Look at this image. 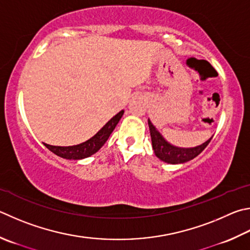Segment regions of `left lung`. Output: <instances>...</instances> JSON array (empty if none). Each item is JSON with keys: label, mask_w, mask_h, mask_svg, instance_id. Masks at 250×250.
Listing matches in <instances>:
<instances>
[{"label": "left lung", "mask_w": 250, "mask_h": 250, "mask_svg": "<svg viewBox=\"0 0 250 250\" xmlns=\"http://www.w3.org/2000/svg\"><path fill=\"white\" fill-rule=\"evenodd\" d=\"M148 126L149 133H151L152 146L154 149V153H155V155L160 158L161 161L168 163V164H181V163H186L192 160V158L198 156L199 154L208 146V144L210 143V141L212 139H208L207 142H204L203 144L196 147H177L167 142V141L163 138V135L158 132L157 129L153 125L149 119Z\"/></svg>", "instance_id": "1"}]
</instances>
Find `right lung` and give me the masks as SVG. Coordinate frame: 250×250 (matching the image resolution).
<instances>
[{
  "label": "right lung",
  "mask_w": 250,
  "mask_h": 250,
  "mask_svg": "<svg viewBox=\"0 0 250 250\" xmlns=\"http://www.w3.org/2000/svg\"><path fill=\"white\" fill-rule=\"evenodd\" d=\"M124 112V110L118 112L115 117H112L111 119L94 135L93 138L85 141L83 143L78 145H72V146H54V145L43 143L44 146L50 149L52 153L56 154V155L66 158V160H83V158L88 157L98 152L99 148L106 143V141L110 137L113 129L116 128L118 122L121 119Z\"/></svg>",
  "instance_id": "add662e5"
}]
</instances>
